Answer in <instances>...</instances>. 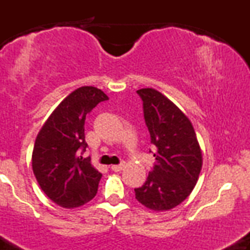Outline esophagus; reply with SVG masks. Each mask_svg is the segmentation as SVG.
Returning <instances> with one entry per match:
<instances>
[{"label": "esophagus", "instance_id": "obj_1", "mask_svg": "<svg viewBox=\"0 0 250 250\" xmlns=\"http://www.w3.org/2000/svg\"><path fill=\"white\" fill-rule=\"evenodd\" d=\"M123 168H125V165H123V163H121V165L111 166V170H114V171H121Z\"/></svg>", "mask_w": 250, "mask_h": 250}]
</instances>
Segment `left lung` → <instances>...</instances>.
I'll list each match as a JSON object with an SVG mask.
<instances>
[{
  "label": "left lung",
  "mask_w": 250,
  "mask_h": 250,
  "mask_svg": "<svg viewBox=\"0 0 250 250\" xmlns=\"http://www.w3.org/2000/svg\"><path fill=\"white\" fill-rule=\"evenodd\" d=\"M137 94L156 148V162L145 185L135 188V197L151 210H169L193 191L202 168V151L190 120L168 97L153 88L140 89Z\"/></svg>",
  "instance_id": "8db88e82"
}]
</instances>
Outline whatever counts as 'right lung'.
Wrapping results in <instances>:
<instances>
[{
  "label": "right lung",
  "mask_w": 250,
  "mask_h": 250,
  "mask_svg": "<svg viewBox=\"0 0 250 250\" xmlns=\"http://www.w3.org/2000/svg\"><path fill=\"white\" fill-rule=\"evenodd\" d=\"M108 96L95 87L77 88L57 105L37 134L31 165L44 194L63 208H76L95 197L102 174L90 157L79 153L88 147L85 116Z\"/></svg>",
  "instance_id": "obj_1"
}]
</instances>
